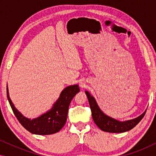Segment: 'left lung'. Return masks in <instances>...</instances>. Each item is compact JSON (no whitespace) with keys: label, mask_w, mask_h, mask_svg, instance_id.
<instances>
[{"label":"left lung","mask_w":156,"mask_h":156,"mask_svg":"<svg viewBox=\"0 0 156 156\" xmlns=\"http://www.w3.org/2000/svg\"><path fill=\"white\" fill-rule=\"evenodd\" d=\"M86 94L89 100L93 120L97 126L103 131L109 133H123L130 131L141 121L146 114V111L137 118L124 122H121L104 114L100 110L94 97L89 94L88 91H86Z\"/></svg>","instance_id":"8db88e82"}]
</instances>
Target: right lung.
Here are the masks:
<instances>
[{
	"label": "right lung",
	"mask_w": 156,
	"mask_h": 156,
	"mask_svg": "<svg viewBox=\"0 0 156 156\" xmlns=\"http://www.w3.org/2000/svg\"><path fill=\"white\" fill-rule=\"evenodd\" d=\"M79 91L80 88L76 84L66 87L52 109L33 120L25 118L16 109L9 97L8 86L7 97L15 116L25 129L37 135H50L58 132L65 126L70 102Z\"/></svg>",
	"instance_id": "add662e5"
}]
</instances>
